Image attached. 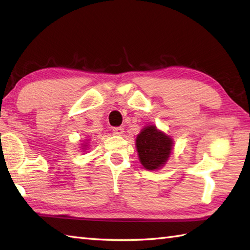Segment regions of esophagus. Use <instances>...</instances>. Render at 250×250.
<instances>
[{"mask_svg":"<svg viewBox=\"0 0 250 250\" xmlns=\"http://www.w3.org/2000/svg\"><path fill=\"white\" fill-rule=\"evenodd\" d=\"M113 132H114V134H116V135H119V136H121L122 134H124V132H125V129L122 128V126H117V128H114L113 129Z\"/></svg>","mask_w":250,"mask_h":250,"instance_id":"34e87169","label":"esophagus"}]
</instances>
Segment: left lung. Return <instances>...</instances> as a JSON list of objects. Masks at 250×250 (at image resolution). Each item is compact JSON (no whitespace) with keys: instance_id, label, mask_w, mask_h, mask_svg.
<instances>
[{"instance_id":"left-lung-1","label":"left lung","mask_w":250,"mask_h":250,"mask_svg":"<svg viewBox=\"0 0 250 250\" xmlns=\"http://www.w3.org/2000/svg\"><path fill=\"white\" fill-rule=\"evenodd\" d=\"M140 162L148 171H157L166 166L171 157L174 141L155 125H145L135 141Z\"/></svg>"}]
</instances>
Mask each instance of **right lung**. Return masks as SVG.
I'll return each instance as SVG.
<instances>
[{
  "label": "right lung",
  "mask_w": 250,
  "mask_h": 250,
  "mask_svg": "<svg viewBox=\"0 0 250 250\" xmlns=\"http://www.w3.org/2000/svg\"><path fill=\"white\" fill-rule=\"evenodd\" d=\"M82 145V149H83V151H84L86 152V150H88L89 149V140H87L86 142H83V144H81Z\"/></svg>",
  "instance_id": "obj_1"
}]
</instances>
